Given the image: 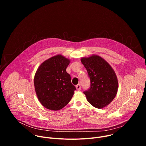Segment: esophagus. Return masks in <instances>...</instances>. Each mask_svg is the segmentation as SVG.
<instances>
[{
	"label": "esophagus",
	"instance_id": "34e87169",
	"mask_svg": "<svg viewBox=\"0 0 146 146\" xmlns=\"http://www.w3.org/2000/svg\"><path fill=\"white\" fill-rule=\"evenodd\" d=\"M76 89H77V91H80V90H81V85H80V84H77V85L76 86Z\"/></svg>",
	"mask_w": 146,
	"mask_h": 146
}]
</instances>
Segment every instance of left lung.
Masks as SVG:
<instances>
[{
  "instance_id": "8db88e82",
  "label": "left lung",
  "mask_w": 146,
  "mask_h": 146,
  "mask_svg": "<svg viewBox=\"0 0 146 146\" xmlns=\"http://www.w3.org/2000/svg\"><path fill=\"white\" fill-rule=\"evenodd\" d=\"M81 61L87 70L91 82L90 87L84 91L88 102L98 109L108 106L118 91V80L114 70L98 55L82 58Z\"/></svg>"
}]
</instances>
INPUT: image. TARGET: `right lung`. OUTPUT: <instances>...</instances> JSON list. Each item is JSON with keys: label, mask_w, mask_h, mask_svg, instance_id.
Segmentation results:
<instances>
[{"label": "right lung", "mask_w": 146, "mask_h": 146, "mask_svg": "<svg viewBox=\"0 0 146 146\" xmlns=\"http://www.w3.org/2000/svg\"><path fill=\"white\" fill-rule=\"evenodd\" d=\"M70 60L60 55L44 61L38 68L34 85L38 99L44 107L59 110L70 101L76 87L66 69Z\"/></svg>", "instance_id": "add662e5"}]
</instances>
